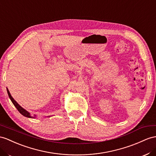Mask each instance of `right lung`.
Here are the masks:
<instances>
[{
    "label": "right lung",
    "instance_id": "right-lung-1",
    "mask_svg": "<svg viewBox=\"0 0 156 156\" xmlns=\"http://www.w3.org/2000/svg\"><path fill=\"white\" fill-rule=\"evenodd\" d=\"M7 93H8V95H9V98H10V99L11 101L12 102L14 105L16 107V109H18V111H19L20 113L22 115H23V116H25V117H26L34 118V117L31 116L30 114L28 112H27V111H26L24 109H23L22 107L16 101L14 100V99H13V98L11 96V95H10V92H9V91L8 90V89H7Z\"/></svg>",
    "mask_w": 156,
    "mask_h": 156
}]
</instances>
